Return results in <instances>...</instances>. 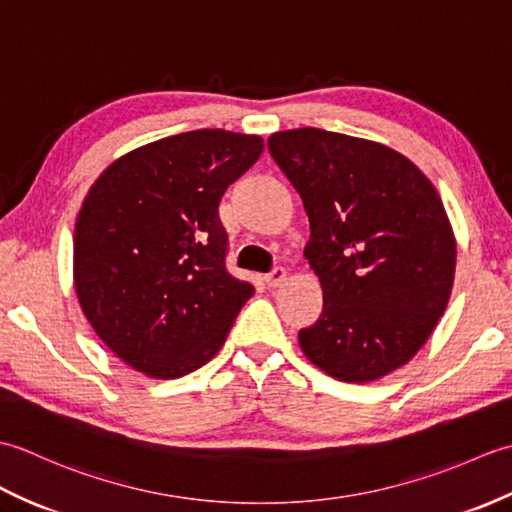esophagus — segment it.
Masks as SVG:
<instances>
[{"mask_svg":"<svg viewBox=\"0 0 512 512\" xmlns=\"http://www.w3.org/2000/svg\"><path fill=\"white\" fill-rule=\"evenodd\" d=\"M284 281H286V268L284 266H275L266 275V284L268 286H279V284H284Z\"/></svg>","mask_w":512,"mask_h":512,"instance_id":"1","label":"esophagus"}]
</instances>
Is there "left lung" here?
<instances>
[{
    "label": "left lung",
    "mask_w": 512,
    "mask_h": 512,
    "mask_svg": "<svg viewBox=\"0 0 512 512\" xmlns=\"http://www.w3.org/2000/svg\"><path fill=\"white\" fill-rule=\"evenodd\" d=\"M270 156L310 220L306 257L323 312L299 332L310 361L345 383H369L416 354L451 295L455 239L433 184L385 145L290 129Z\"/></svg>",
    "instance_id": "8db88e82"
}]
</instances>
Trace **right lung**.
<instances>
[{
  "label": "right lung",
  "instance_id": "1",
  "mask_svg": "<svg viewBox=\"0 0 512 512\" xmlns=\"http://www.w3.org/2000/svg\"><path fill=\"white\" fill-rule=\"evenodd\" d=\"M259 136L198 129L118 158L74 226V288L94 332L151 378H180L224 345L250 281L226 270L217 206L262 156Z\"/></svg>",
  "mask_w": 512,
  "mask_h": 512
}]
</instances>
